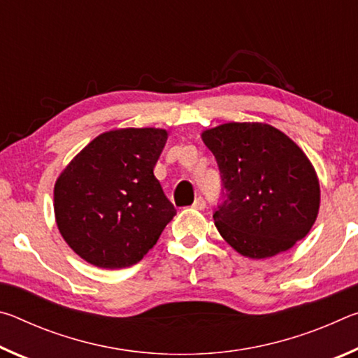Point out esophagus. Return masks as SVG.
I'll list each match as a JSON object with an SVG mask.
<instances>
[{
	"label": "esophagus",
	"mask_w": 358,
	"mask_h": 358,
	"mask_svg": "<svg viewBox=\"0 0 358 358\" xmlns=\"http://www.w3.org/2000/svg\"><path fill=\"white\" fill-rule=\"evenodd\" d=\"M205 207H207V202H205V199H203L202 196L196 197V201H194V203H192V208H196V210H203Z\"/></svg>",
	"instance_id": "esophagus-1"
}]
</instances>
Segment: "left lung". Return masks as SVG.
I'll return each instance as SVG.
<instances>
[{
	"instance_id": "obj_1",
	"label": "left lung",
	"mask_w": 358,
	"mask_h": 358,
	"mask_svg": "<svg viewBox=\"0 0 358 358\" xmlns=\"http://www.w3.org/2000/svg\"><path fill=\"white\" fill-rule=\"evenodd\" d=\"M202 138L221 175L215 224L235 251L265 259L306 237L319 211V181L286 134L270 124L226 123Z\"/></svg>"
}]
</instances>
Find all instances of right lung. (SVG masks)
<instances>
[{"label":"right lung","mask_w":358,"mask_h":358,"mask_svg":"<svg viewBox=\"0 0 358 358\" xmlns=\"http://www.w3.org/2000/svg\"><path fill=\"white\" fill-rule=\"evenodd\" d=\"M166 142L164 129L104 132L59 175L58 229L87 262L112 270L136 265L177 215L153 173Z\"/></svg>","instance_id":"1"}]
</instances>
